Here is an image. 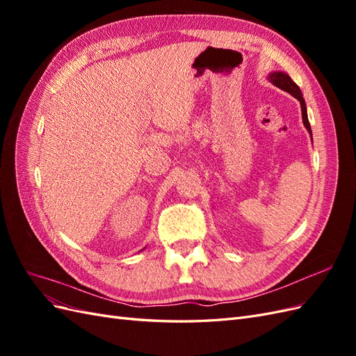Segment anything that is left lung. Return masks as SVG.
<instances>
[{"mask_svg": "<svg viewBox=\"0 0 356 356\" xmlns=\"http://www.w3.org/2000/svg\"><path fill=\"white\" fill-rule=\"evenodd\" d=\"M267 80L270 81V83H273L276 88L288 92L289 95H293L296 99H298L300 106H301V117H303V124H305V127L307 129V132L312 136V129H310V123H309V118H307L306 102H305L303 93H301L298 86L293 80H291L289 75L286 72H284V71H273V72H270V74H268Z\"/></svg>", "mask_w": 356, "mask_h": 356, "instance_id": "left-lung-1", "label": "left lung"}]
</instances>
